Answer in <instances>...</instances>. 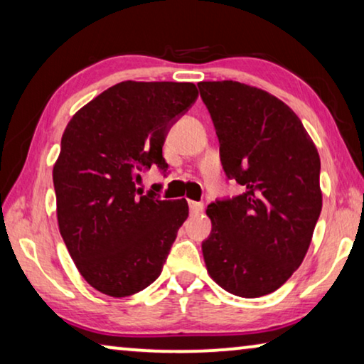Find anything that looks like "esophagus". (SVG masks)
Returning a JSON list of instances; mask_svg holds the SVG:
<instances>
[{"mask_svg":"<svg viewBox=\"0 0 364 364\" xmlns=\"http://www.w3.org/2000/svg\"><path fill=\"white\" fill-rule=\"evenodd\" d=\"M204 209V204L203 203H198V201H189V211H191V214H199L203 213Z\"/></svg>","mask_w":364,"mask_h":364,"instance_id":"obj_1","label":"esophagus"}]
</instances>
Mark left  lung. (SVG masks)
<instances>
[{"label":"left lung","instance_id":"obj_1","mask_svg":"<svg viewBox=\"0 0 364 364\" xmlns=\"http://www.w3.org/2000/svg\"><path fill=\"white\" fill-rule=\"evenodd\" d=\"M223 168L244 193L209 204L208 274L229 294H272L300 267L321 211L320 156L299 117L269 92L199 82Z\"/></svg>","mask_w":364,"mask_h":364}]
</instances>
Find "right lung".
<instances>
[{
  "mask_svg": "<svg viewBox=\"0 0 364 364\" xmlns=\"http://www.w3.org/2000/svg\"><path fill=\"white\" fill-rule=\"evenodd\" d=\"M196 99L191 82L125 80L65 127L53 170L59 231L82 277L102 294L129 296L161 274L188 203L141 194L135 181L143 168L166 170L168 129Z\"/></svg>",
  "mask_w": 364,
  "mask_h": 364,
  "instance_id": "add662e5",
  "label": "right lung"
}]
</instances>
